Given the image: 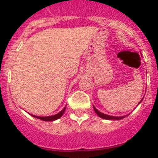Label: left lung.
<instances>
[{
	"label": "left lung",
	"mask_w": 158,
	"mask_h": 158,
	"mask_svg": "<svg viewBox=\"0 0 158 158\" xmlns=\"http://www.w3.org/2000/svg\"><path fill=\"white\" fill-rule=\"evenodd\" d=\"M142 100H143V99H142ZM142 100H141V101L139 102V104H140L141 102H142ZM93 109H94L95 112H96V114H97V115H99V117H100V118H105V119H111V120H113V119H115V120H118V119H122V118H125V116L116 117V116H111V115H105V114H104V113H102V112H100V111H99L98 110L96 109V107H94V106H93Z\"/></svg>",
	"instance_id": "left-lung-1"
}]
</instances>
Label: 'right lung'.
I'll use <instances>...</instances> for the list:
<instances>
[{"instance_id": "obj_1", "label": "right lung", "mask_w": 158, "mask_h": 158, "mask_svg": "<svg viewBox=\"0 0 158 158\" xmlns=\"http://www.w3.org/2000/svg\"><path fill=\"white\" fill-rule=\"evenodd\" d=\"M65 107H64L63 109L60 111L59 113H58V114H56V115H51V116L40 117V116H36V115H31L33 117H35V118H40V119H41V120H43V121H54V120H56V119H58V118H59L60 117H62V115H63V113L65 112Z\"/></svg>"}]
</instances>
